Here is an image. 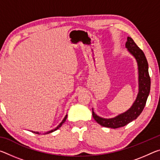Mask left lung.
Returning a JSON list of instances; mask_svg holds the SVG:
<instances>
[{"instance_id": "1", "label": "left lung", "mask_w": 160, "mask_h": 160, "mask_svg": "<svg viewBox=\"0 0 160 160\" xmlns=\"http://www.w3.org/2000/svg\"><path fill=\"white\" fill-rule=\"evenodd\" d=\"M126 48L136 60L138 70V93L136 99L129 109L113 118L100 117L94 113L92 108V116L100 125L107 128H118L123 127L136 119L145 106L150 91V78L148 72V63L143 51L138 47L131 37H127Z\"/></svg>"}]
</instances>
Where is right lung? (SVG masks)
<instances>
[{
  "instance_id": "1",
  "label": "right lung",
  "mask_w": 160,
  "mask_h": 160,
  "mask_svg": "<svg viewBox=\"0 0 160 160\" xmlns=\"http://www.w3.org/2000/svg\"><path fill=\"white\" fill-rule=\"evenodd\" d=\"M67 114L65 116V117H64V118L63 119V121H61V122L59 123V125L56 127V128H54V129H53V130H51V131H48V132H44V134H48V133H51V132H53V131H56V130L57 129H58L59 128H60V127L63 125V123L65 122V121H66V118H67ZM32 132H34V133H36V134H40L41 133V132H35V131H32Z\"/></svg>"
}]
</instances>
